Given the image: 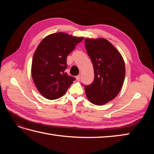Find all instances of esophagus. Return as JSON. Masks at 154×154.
I'll list each match as a JSON object with an SVG mask.
<instances>
[{"mask_svg": "<svg viewBox=\"0 0 154 154\" xmlns=\"http://www.w3.org/2000/svg\"><path fill=\"white\" fill-rule=\"evenodd\" d=\"M76 79H77V81H79V80H80V79H81V76H80L79 75H77V76L76 77Z\"/></svg>", "mask_w": 154, "mask_h": 154, "instance_id": "obj_1", "label": "esophagus"}]
</instances>
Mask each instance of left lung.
Returning <instances> with one entry per match:
<instances>
[{
    "mask_svg": "<svg viewBox=\"0 0 154 154\" xmlns=\"http://www.w3.org/2000/svg\"><path fill=\"white\" fill-rule=\"evenodd\" d=\"M85 48L92 61L93 82L85 85L91 103L103 105L114 99L120 92L125 77V64L122 55L104 38H85Z\"/></svg>",
    "mask_w": 154,
    "mask_h": 154,
    "instance_id": "obj_1",
    "label": "left lung"
}]
</instances>
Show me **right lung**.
<instances>
[{
    "label": "right lung",
    "instance_id": "right-lung-1",
    "mask_svg": "<svg viewBox=\"0 0 154 154\" xmlns=\"http://www.w3.org/2000/svg\"><path fill=\"white\" fill-rule=\"evenodd\" d=\"M83 40L58 32L48 35L38 45L32 60V75L42 96L54 100L66 93L75 80L65 71L67 57Z\"/></svg>",
    "mask_w": 154,
    "mask_h": 154
}]
</instances>
